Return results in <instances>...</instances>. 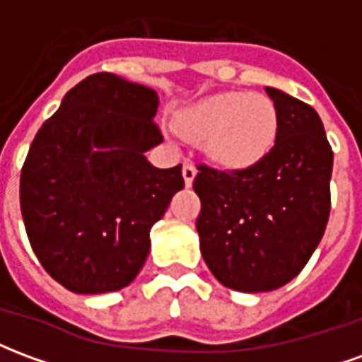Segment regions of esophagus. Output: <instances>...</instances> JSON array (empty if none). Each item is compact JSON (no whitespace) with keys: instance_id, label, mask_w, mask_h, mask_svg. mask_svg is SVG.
Segmentation results:
<instances>
[{"instance_id":"1","label":"esophagus","mask_w":362,"mask_h":362,"mask_svg":"<svg viewBox=\"0 0 362 362\" xmlns=\"http://www.w3.org/2000/svg\"><path fill=\"white\" fill-rule=\"evenodd\" d=\"M196 165L194 163H189V160H186L184 163V168H182V176H184V182H186V186H192V182H194V178H196Z\"/></svg>"}]
</instances>
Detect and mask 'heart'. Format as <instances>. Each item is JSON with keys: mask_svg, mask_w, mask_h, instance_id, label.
<instances>
[{"mask_svg": "<svg viewBox=\"0 0 362 362\" xmlns=\"http://www.w3.org/2000/svg\"><path fill=\"white\" fill-rule=\"evenodd\" d=\"M176 132L205 141L207 155L225 168L244 170L272 153L279 135V112L259 93L230 90L207 96L176 116Z\"/></svg>", "mask_w": 362, "mask_h": 362, "instance_id": "1", "label": "heart"}]
</instances>
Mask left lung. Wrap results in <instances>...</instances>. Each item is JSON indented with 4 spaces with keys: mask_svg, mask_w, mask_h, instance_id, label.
Segmentation results:
<instances>
[{
    "mask_svg": "<svg viewBox=\"0 0 362 362\" xmlns=\"http://www.w3.org/2000/svg\"><path fill=\"white\" fill-rule=\"evenodd\" d=\"M279 135L259 165L221 173L197 166L194 189L199 250L219 283L266 293L295 279L316 250L329 217L334 153L318 112L266 87Z\"/></svg>",
    "mask_w": 362,
    "mask_h": 362,
    "instance_id": "1",
    "label": "left lung"
}]
</instances>
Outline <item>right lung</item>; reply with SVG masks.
I'll use <instances>...</instances> for the list:
<instances>
[{
    "label": "right lung",
    "instance_id": "obj_1",
    "mask_svg": "<svg viewBox=\"0 0 362 362\" xmlns=\"http://www.w3.org/2000/svg\"><path fill=\"white\" fill-rule=\"evenodd\" d=\"M157 90L95 74L38 129L21 173V211L36 258L79 295L127 287L151 250V227L184 188L182 165L157 168Z\"/></svg>",
    "mask_w": 362,
    "mask_h": 362
}]
</instances>
